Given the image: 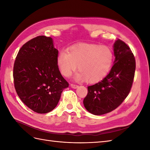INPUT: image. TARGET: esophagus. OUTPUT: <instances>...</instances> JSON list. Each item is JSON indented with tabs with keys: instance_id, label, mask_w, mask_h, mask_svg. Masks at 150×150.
Returning a JSON list of instances; mask_svg holds the SVG:
<instances>
[{
	"instance_id": "34e87169",
	"label": "esophagus",
	"mask_w": 150,
	"mask_h": 150,
	"mask_svg": "<svg viewBox=\"0 0 150 150\" xmlns=\"http://www.w3.org/2000/svg\"><path fill=\"white\" fill-rule=\"evenodd\" d=\"M70 86H71L72 88H73V89H76V88H77L78 87H79V86L78 85H76V84H70Z\"/></svg>"
}]
</instances>
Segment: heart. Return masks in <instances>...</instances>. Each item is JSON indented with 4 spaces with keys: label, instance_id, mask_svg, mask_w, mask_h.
I'll return each instance as SVG.
<instances>
[{
    "label": "heart",
    "instance_id": "heart-1",
    "mask_svg": "<svg viewBox=\"0 0 150 150\" xmlns=\"http://www.w3.org/2000/svg\"><path fill=\"white\" fill-rule=\"evenodd\" d=\"M113 60V54L109 47L93 44H81L60 51L57 62L61 74L71 77L77 68L80 72L75 80H86L90 84L100 81L109 73Z\"/></svg>",
    "mask_w": 150,
    "mask_h": 150
}]
</instances>
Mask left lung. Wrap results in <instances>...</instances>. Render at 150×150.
<instances>
[{
    "label": "left lung",
    "mask_w": 150,
    "mask_h": 150,
    "mask_svg": "<svg viewBox=\"0 0 150 150\" xmlns=\"http://www.w3.org/2000/svg\"><path fill=\"white\" fill-rule=\"evenodd\" d=\"M115 57L109 74L103 80L88 87L83 104L89 112L106 114L120 106L132 86L135 71V59L127 44L120 39L113 44Z\"/></svg>",
    "instance_id": "1"
}]
</instances>
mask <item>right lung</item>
Returning a JSON list of instances; mask_svg holds the SVG:
<instances>
[{
  "label": "right lung",
  "instance_id": "right-lung-1",
  "mask_svg": "<svg viewBox=\"0 0 150 150\" xmlns=\"http://www.w3.org/2000/svg\"><path fill=\"white\" fill-rule=\"evenodd\" d=\"M52 38L38 36L22 46L13 67L15 90L24 104L38 113L50 112L69 84L60 73Z\"/></svg>",
  "mask_w": 150,
  "mask_h": 150
}]
</instances>
